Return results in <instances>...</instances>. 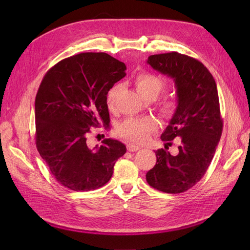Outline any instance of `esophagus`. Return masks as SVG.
<instances>
[{
    "instance_id": "obj_1",
    "label": "esophagus",
    "mask_w": 250,
    "mask_h": 250,
    "mask_svg": "<svg viewBox=\"0 0 250 250\" xmlns=\"http://www.w3.org/2000/svg\"><path fill=\"white\" fill-rule=\"evenodd\" d=\"M141 149V146L134 145V144H128L127 145V150L130 151V152H134V151H138Z\"/></svg>"
}]
</instances>
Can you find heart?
<instances>
[{
    "label": "heart",
    "mask_w": 250,
    "mask_h": 250,
    "mask_svg": "<svg viewBox=\"0 0 250 250\" xmlns=\"http://www.w3.org/2000/svg\"><path fill=\"white\" fill-rule=\"evenodd\" d=\"M135 88L138 93L145 99L148 98H155L165 87L166 83L163 78L157 75L148 72H142L138 74L134 80ZM118 94V86H112L106 96V105L108 109L115 108L116 98ZM177 107V99L175 96L167 95L158 100V108L164 116L168 117L175 111ZM158 128L157 120L152 116H146L142 118H129L123 121L117 127V134L120 137L132 143L145 142L150 134H152Z\"/></svg>",
    "instance_id": "1"
}]
</instances>
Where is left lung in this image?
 Segmentation results:
<instances>
[{"label": "left lung", "instance_id": "1", "mask_svg": "<svg viewBox=\"0 0 250 250\" xmlns=\"http://www.w3.org/2000/svg\"><path fill=\"white\" fill-rule=\"evenodd\" d=\"M147 63L173 78L177 107L162 141L180 138L178 154L155 151L156 164L146 174L147 183L156 190L183 193L206 174L220 141L223 121L217 85L209 71L197 59L177 52L151 55Z\"/></svg>", "mask_w": 250, "mask_h": 250}]
</instances>
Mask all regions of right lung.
Masks as SVG:
<instances>
[{
  "instance_id": "right-lung-1",
  "label": "right lung",
  "mask_w": 250,
  "mask_h": 250,
  "mask_svg": "<svg viewBox=\"0 0 250 250\" xmlns=\"http://www.w3.org/2000/svg\"><path fill=\"white\" fill-rule=\"evenodd\" d=\"M124 62L106 53H80L46 73L35 98V143L60 185L73 191L96 190L108 183L123 143L103 140L89 149L92 127L108 125V90L125 77Z\"/></svg>"
}]
</instances>
